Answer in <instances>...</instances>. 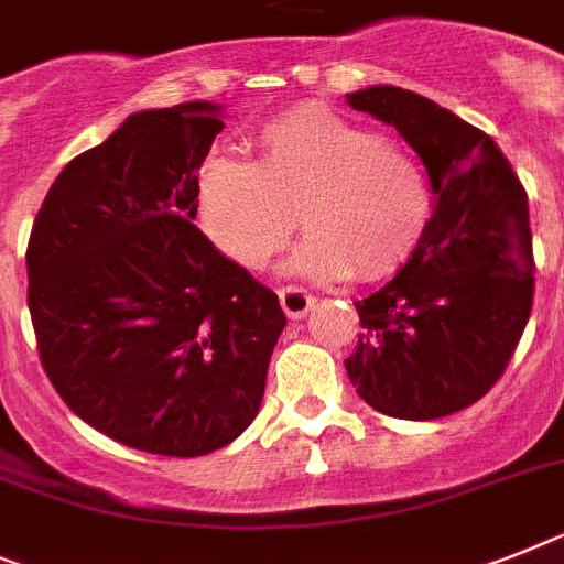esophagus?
Returning a JSON list of instances; mask_svg holds the SVG:
<instances>
[{
	"mask_svg": "<svg viewBox=\"0 0 564 564\" xmlns=\"http://www.w3.org/2000/svg\"><path fill=\"white\" fill-rule=\"evenodd\" d=\"M278 297H281L283 312H286L290 318H304L306 312L315 306V297H312L304 286H295V283H290V286L278 290Z\"/></svg>",
	"mask_w": 564,
	"mask_h": 564,
	"instance_id": "obj_1",
	"label": "esophagus"
}]
</instances>
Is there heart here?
Here are the masks:
<instances>
[{"label":"heart","mask_w":564,"mask_h":564,"mask_svg":"<svg viewBox=\"0 0 564 564\" xmlns=\"http://www.w3.org/2000/svg\"><path fill=\"white\" fill-rule=\"evenodd\" d=\"M254 149V163L209 158L197 174L194 217L231 263H269L295 212L310 231L290 263L301 274L381 281L413 258L433 192L410 151L318 106L263 122Z\"/></svg>","instance_id":"heart-1"}]
</instances>
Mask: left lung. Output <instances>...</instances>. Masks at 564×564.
Listing matches in <instances>:
<instances>
[{
  "instance_id": "obj_1",
  "label": "left lung",
  "mask_w": 564,
  "mask_h": 564,
  "mask_svg": "<svg viewBox=\"0 0 564 564\" xmlns=\"http://www.w3.org/2000/svg\"><path fill=\"white\" fill-rule=\"evenodd\" d=\"M347 102L413 145L435 203L404 269L355 301L361 333L344 367L378 413L442 419L487 395L531 318L528 192L494 137L433 99L372 85Z\"/></svg>"
}]
</instances>
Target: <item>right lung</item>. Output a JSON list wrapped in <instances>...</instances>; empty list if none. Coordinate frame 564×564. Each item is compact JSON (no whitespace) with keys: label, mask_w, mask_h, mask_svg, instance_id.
Listing matches in <instances>:
<instances>
[{"label":"right lung","mask_w":564,"mask_h":564,"mask_svg":"<svg viewBox=\"0 0 564 564\" xmlns=\"http://www.w3.org/2000/svg\"><path fill=\"white\" fill-rule=\"evenodd\" d=\"M217 113H131L65 165L28 240L42 370L85 424L158 456H206L252 424L286 326L278 295L192 224Z\"/></svg>","instance_id":"1"}]
</instances>
